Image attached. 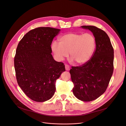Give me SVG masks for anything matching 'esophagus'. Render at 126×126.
<instances>
[{
	"mask_svg": "<svg viewBox=\"0 0 126 126\" xmlns=\"http://www.w3.org/2000/svg\"><path fill=\"white\" fill-rule=\"evenodd\" d=\"M65 69H66V70H70V67H69L68 65L66 64V65H65Z\"/></svg>",
	"mask_w": 126,
	"mask_h": 126,
	"instance_id": "34e87169",
	"label": "esophagus"
}]
</instances>
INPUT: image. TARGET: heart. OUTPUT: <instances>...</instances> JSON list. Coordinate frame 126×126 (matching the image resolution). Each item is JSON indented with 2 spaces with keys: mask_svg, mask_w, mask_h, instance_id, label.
<instances>
[{
  "mask_svg": "<svg viewBox=\"0 0 126 126\" xmlns=\"http://www.w3.org/2000/svg\"><path fill=\"white\" fill-rule=\"evenodd\" d=\"M59 41H53L51 45L59 61L67 57L69 53L72 61L84 64L90 60L95 49V38L90 33H67L60 37Z\"/></svg>",
  "mask_w": 126,
  "mask_h": 126,
  "instance_id": "b5f03b06",
  "label": "heart"
}]
</instances>
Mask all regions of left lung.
I'll list each match as a JSON object with an SVG mask.
<instances>
[{
	"mask_svg": "<svg viewBox=\"0 0 126 126\" xmlns=\"http://www.w3.org/2000/svg\"><path fill=\"white\" fill-rule=\"evenodd\" d=\"M95 38L96 48L90 60L81 66L72 67L70 74L75 96L84 102L94 101L102 95L113 72L114 50L108 35L96 26L84 25Z\"/></svg>",
	"mask_w": 126,
	"mask_h": 126,
	"instance_id": "8db88e82",
	"label": "left lung"
}]
</instances>
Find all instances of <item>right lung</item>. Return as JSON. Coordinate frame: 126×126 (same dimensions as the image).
Returning a JSON list of instances; mask_svg holds the SVG:
<instances>
[{
	"mask_svg": "<svg viewBox=\"0 0 126 126\" xmlns=\"http://www.w3.org/2000/svg\"><path fill=\"white\" fill-rule=\"evenodd\" d=\"M61 30L40 27L29 31L19 42L14 58L17 81L32 101L43 102L51 98L56 82L65 65L52 57L51 44Z\"/></svg>",
	"mask_w": 126,
	"mask_h": 126,
	"instance_id": "add662e5",
	"label": "right lung"
}]
</instances>
